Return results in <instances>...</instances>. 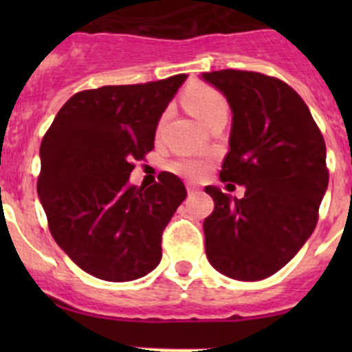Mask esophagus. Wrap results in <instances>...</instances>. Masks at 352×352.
Here are the masks:
<instances>
[{
	"label": "esophagus",
	"mask_w": 352,
	"mask_h": 352,
	"mask_svg": "<svg viewBox=\"0 0 352 352\" xmlns=\"http://www.w3.org/2000/svg\"><path fill=\"white\" fill-rule=\"evenodd\" d=\"M199 186H196V184H187V192L189 194H196V192H199Z\"/></svg>",
	"instance_id": "1"
}]
</instances>
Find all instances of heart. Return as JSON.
I'll return each mask as SVG.
<instances>
[{
  "instance_id": "1",
  "label": "heart",
  "mask_w": 352,
  "mask_h": 352,
  "mask_svg": "<svg viewBox=\"0 0 352 352\" xmlns=\"http://www.w3.org/2000/svg\"><path fill=\"white\" fill-rule=\"evenodd\" d=\"M184 104L194 117H197L208 127L214 120L228 116V104H226L225 97L208 85H190L184 94ZM172 170L179 175L186 177V179L196 180L208 172V162L199 158L179 160V162L173 163Z\"/></svg>"
}]
</instances>
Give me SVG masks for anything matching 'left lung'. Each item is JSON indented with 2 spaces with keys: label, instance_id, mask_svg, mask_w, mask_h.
I'll use <instances>...</instances> for the list:
<instances>
[{
  "label": "left lung",
  "instance_id": "obj_1",
  "mask_svg": "<svg viewBox=\"0 0 352 352\" xmlns=\"http://www.w3.org/2000/svg\"><path fill=\"white\" fill-rule=\"evenodd\" d=\"M201 78L232 110L219 179L245 187L242 199L214 186L204 189L214 201L202 225L206 255L228 278L261 281L285 267L314 233L329 186L325 141L285 81L235 69Z\"/></svg>",
  "mask_w": 352,
  "mask_h": 352
}]
</instances>
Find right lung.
<instances>
[{"instance_id":"add662e5","label":"right lung","mask_w":352,"mask_h":352,"mask_svg":"<svg viewBox=\"0 0 352 352\" xmlns=\"http://www.w3.org/2000/svg\"><path fill=\"white\" fill-rule=\"evenodd\" d=\"M187 74L144 85L80 91L63 105L41 143L37 192L52 239L80 269L126 283L162 261V233L187 196L173 173L144 189L134 162L155 146L162 113Z\"/></svg>"}]
</instances>
